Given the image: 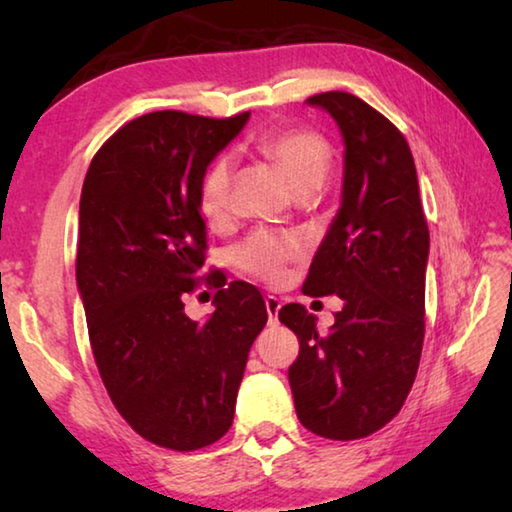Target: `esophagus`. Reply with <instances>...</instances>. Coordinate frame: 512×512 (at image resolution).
I'll return each mask as SVG.
<instances>
[{
  "label": "esophagus",
  "mask_w": 512,
  "mask_h": 512,
  "mask_svg": "<svg viewBox=\"0 0 512 512\" xmlns=\"http://www.w3.org/2000/svg\"><path fill=\"white\" fill-rule=\"evenodd\" d=\"M266 311H268V323L275 325L277 323V314H280V300H277L275 296H266Z\"/></svg>",
  "instance_id": "esophagus-1"
}]
</instances>
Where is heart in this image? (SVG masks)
<instances>
[{
	"mask_svg": "<svg viewBox=\"0 0 512 512\" xmlns=\"http://www.w3.org/2000/svg\"><path fill=\"white\" fill-rule=\"evenodd\" d=\"M255 151L287 173L293 192L311 196L323 189L332 173V146L323 135L307 128H280L255 140ZM232 162L225 155L214 158L198 183V210L212 228H221L230 216ZM302 241L296 235H275L257 230L235 250V264L257 280L277 284L289 273V264L302 257Z\"/></svg>",
	"mask_w": 512,
	"mask_h": 512,
	"instance_id": "b5f03b06",
	"label": "heart"
}]
</instances>
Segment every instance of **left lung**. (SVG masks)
Here are the masks:
<instances>
[{"label": "left lung", "mask_w": 512, "mask_h": 512, "mask_svg": "<svg viewBox=\"0 0 512 512\" xmlns=\"http://www.w3.org/2000/svg\"><path fill=\"white\" fill-rule=\"evenodd\" d=\"M343 135L341 207L302 291L339 296L334 325L291 302L280 320L300 354L289 384L302 427L329 440L370 436L400 413L420 366L429 228L404 135L348 92L307 99Z\"/></svg>", "instance_id": "obj_1"}]
</instances>
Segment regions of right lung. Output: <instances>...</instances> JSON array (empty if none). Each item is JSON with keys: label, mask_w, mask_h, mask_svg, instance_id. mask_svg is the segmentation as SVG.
Segmentation results:
<instances>
[{"label": "right lung", "mask_w": 512, "mask_h": 512, "mask_svg": "<svg viewBox=\"0 0 512 512\" xmlns=\"http://www.w3.org/2000/svg\"><path fill=\"white\" fill-rule=\"evenodd\" d=\"M228 119L149 112L92 158L81 192L76 284L94 361L115 409L142 438L192 452L235 418L250 345L268 314L248 282H225L205 323L183 298L201 282L207 230L198 183L246 126Z\"/></svg>", "instance_id": "right-lung-1"}]
</instances>
